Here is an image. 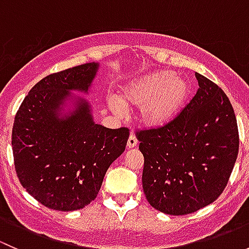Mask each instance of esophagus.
I'll return each instance as SVG.
<instances>
[{"label":"esophagus","mask_w":249,"mask_h":249,"mask_svg":"<svg viewBox=\"0 0 249 249\" xmlns=\"http://www.w3.org/2000/svg\"><path fill=\"white\" fill-rule=\"evenodd\" d=\"M137 143H139V141H137L136 136H135V135L131 132V134H130V136H129V140H127V148L136 147Z\"/></svg>","instance_id":"obj_1"}]
</instances>
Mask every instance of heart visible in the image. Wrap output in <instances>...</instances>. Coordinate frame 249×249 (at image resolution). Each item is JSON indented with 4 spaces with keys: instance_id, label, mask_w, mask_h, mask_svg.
<instances>
[{
    "instance_id": "1",
    "label": "heart",
    "mask_w": 249,
    "mask_h": 249,
    "mask_svg": "<svg viewBox=\"0 0 249 249\" xmlns=\"http://www.w3.org/2000/svg\"><path fill=\"white\" fill-rule=\"evenodd\" d=\"M190 94L187 79L171 71H158L130 82L119 95L109 99L108 106L120 113L124 107H140V118L144 124L160 126L167 124L182 110Z\"/></svg>"
}]
</instances>
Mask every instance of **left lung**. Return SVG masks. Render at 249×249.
I'll return each instance as SVG.
<instances>
[{
  "label": "left lung",
  "instance_id": "obj_1",
  "mask_svg": "<svg viewBox=\"0 0 249 249\" xmlns=\"http://www.w3.org/2000/svg\"><path fill=\"white\" fill-rule=\"evenodd\" d=\"M199 89L177 117L136 131L144 157L142 187L150 206L184 215L219 197L238 154L235 112L215 83L195 73Z\"/></svg>",
  "mask_w": 249,
  "mask_h": 249
}]
</instances>
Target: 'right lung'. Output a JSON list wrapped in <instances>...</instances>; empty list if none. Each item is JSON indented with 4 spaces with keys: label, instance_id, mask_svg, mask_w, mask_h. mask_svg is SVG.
Wrapping results in <instances>:
<instances>
[{
    "label": "right lung",
    "instance_id": "1",
    "mask_svg": "<svg viewBox=\"0 0 249 249\" xmlns=\"http://www.w3.org/2000/svg\"><path fill=\"white\" fill-rule=\"evenodd\" d=\"M97 67L89 62L44 77L14 118L12 148L18 178L32 197L52 210H80L95 200L110 164L126 147L129 129L95 124L83 99L71 115L59 118L57 110L70 91L87 92Z\"/></svg>",
    "mask_w": 249,
    "mask_h": 249
}]
</instances>
